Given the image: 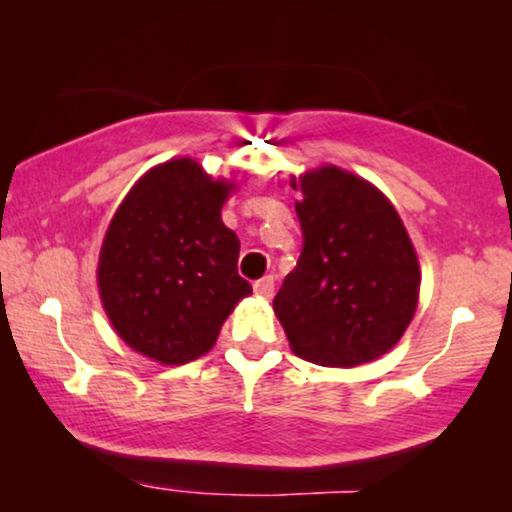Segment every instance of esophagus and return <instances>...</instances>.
Returning a JSON list of instances; mask_svg holds the SVG:
<instances>
[{"instance_id": "34e87169", "label": "esophagus", "mask_w": 512, "mask_h": 512, "mask_svg": "<svg viewBox=\"0 0 512 512\" xmlns=\"http://www.w3.org/2000/svg\"><path fill=\"white\" fill-rule=\"evenodd\" d=\"M254 291L258 293V296L270 298L272 293H275V277H272V275L261 277V279H258V282L254 284Z\"/></svg>"}]
</instances>
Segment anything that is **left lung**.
<instances>
[{"mask_svg": "<svg viewBox=\"0 0 512 512\" xmlns=\"http://www.w3.org/2000/svg\"><path fill=\"white\" fill-rule=\"evenodd\" d=\"M303 249L272 307L293 354L352 368L401 340L419 298V263L401 216L361 177L321 167L293 179Z\"/></svg>", "mask_w": 512, "mask_h": 512, "instance_id": "obj_1", "label": "left lung"}]
</instances>
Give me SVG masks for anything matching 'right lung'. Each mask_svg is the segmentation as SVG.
Instances as JSON below:
<instances>
[{"label":"right lung","instance_id":"add662e5","mask_svg":"<svg viewBox=\"0 0 512 512\" xmlns=\"http://www.w3.org/2000/svg\"><path fill=\"white\" fill-rule=\"evenodd\" d=\"M230 188L191 158L170 160L146 172L111 219L97 286L135 352L167 366L198 359L251 293L237 275L240 240L221 221Z\"/></svg>","mask_w":512,"mask_h":512}]
</instances>
